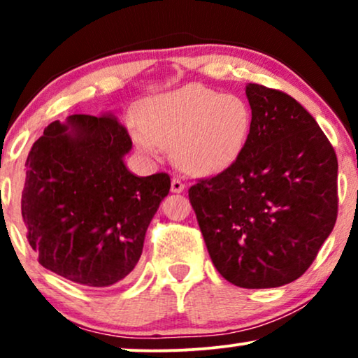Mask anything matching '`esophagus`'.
I'll return each instance as SVG.
<instances>
[{
    "mask_svg": "<svg viewBox=\"0 0 358 358\" xmlns=\"http://www.w3.org/2000/svg\"><path fill=\"white\" fill-rule=\"evenodd\" d=\"M184 187H185V185L179 178H173V180H171V192L180 194L184 190Z\"/></svg>",
    "mask_w": 358,
    "mask_h": 358,
    "instance_id": "34e87169",
    "label": "esophagus"
}]
</instances>
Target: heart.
Here are the masks:
<instances>
[{
  "label": "heart",
  "mask_w": 358,
  "mask_h": 358,
  "mask_svg": "<svg viewBox=\"0 0 358 358\" xmlns=\"http://www.w3.org/2000/svg\"><path fill=\"white\" fill-rule=\"evenodd\" d=\"M136 120L131 136L145 155L158 158L163 148H174L184 171L212 176L229 168L241 153L251 109L239 96L189 85L146 99Z\"/></svg>",
  "instance_id": "1"
}]
</instances>
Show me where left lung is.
Listing matches in <instances>:
<instances>
[{
    "mask_svg": "<svg viewBox=\"0 0 358 358\" xmlns=\"http://www.w3.org/2000/svg\"><path fill=\"white\" fill-rule=\"evenodd\" d=\"M252 119L234 163L189 189L213 266L241 288L301 277L337 218V156L313 115L278 90L246 86Z\"/></svg>",
    "mask_w": 358,
    "mask_h": 358,
    "instance_id": "8db88e82",
    "label": "left lung"
}]
</instances>
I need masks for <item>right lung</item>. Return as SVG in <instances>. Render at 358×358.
<instances>
[{
    "label": "right lung",
    "instance_id": "right-lung-1",
    "mask_svg": "<svg viewBox=\"0 0 358 358\" xmlns=\"http://www.w3.org/2000/svg\"><path fill=\"white\" fill-rule=\"evenodd\" d=\"M130 150L129 131L110 114L55 120L32 145L22 222L48 271L86 287H110L134 271L171 179L131 174L124 163Z\"/></svg>",
    "mask_w": 358,
    "mask_h": 358
}]
</instances>
